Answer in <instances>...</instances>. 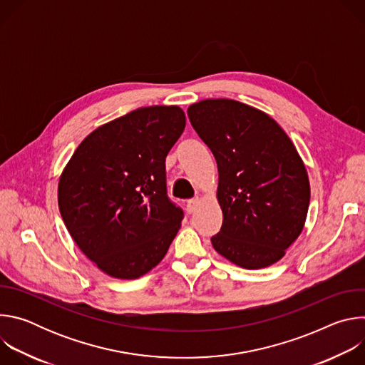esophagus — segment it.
<instances>
[{
	"label": "esophagus",
	"instance_id": "obj_1",
	"mask_svg": "<svg viewBox=\"0 0 365 365\" xmlns=\"http://www.w3.org/2000/svg\"><path fill=\"white\" fill-rule=\"evenodd\" d=\"M197 203H199V199L197 197H193V199H189L186 202V207H187V212H195L196 207H197Z\"/></svg>",
	"mask_w": 365,
	"mask_h": 365
}]
</instances>
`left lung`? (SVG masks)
I'll list each match as a JSON object with an SVG mask.
<instances>
[{
	"mask_svg": "<svg viewBox=\"0 0 365 365\" xmlns=\"http://www.w3.org/2000/svg\"><path fill=\"white\" fill-rule=\"evenodd\" d=\"M187 117L218 165L224 220L214 248L244 269L274 264L307 215L310 187L296 147L266 113L234 99L196 102Z\"/></svg>",
	"mask_w": 365,
	"mask_h": 365,
	"instance_id": "1",
	"label": "left lung"
}]
</instances>
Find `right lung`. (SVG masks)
<instances>
[{
    "label": "right lung",
    "mask_w": 365,
    "mask_h": 365,
    "mask_svg": "<svg viewBox=\"0 0 365 365\" xmlns=\"http://www.w3.org/2000/svg\"><path fill=\"white\" fill-rule=\"evenodd\" d=\"M186 125L179 107L138 108L92 131L59 180V211L103 273L137 279L166 255L183 220L166 186V155Z\"/></svg>",
    "instance_id": "obj_1"
}]
</instances>
